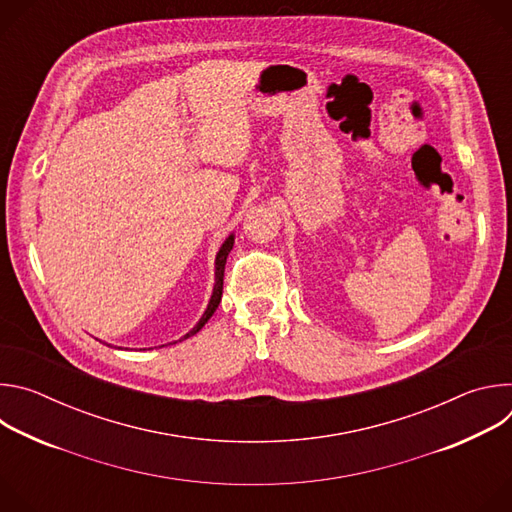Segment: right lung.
Segmentation results:
<instances>
[{"label": "right lung", "instance_id": "add662e5", "mask_svg": "<svg viewBox=\"0 0 512 512\" xmlns=\"http://www.w3.org/2000/svg\"><path fill=\"white\" fill-rule=\"evenodd\" d=\"M233 243H235V237L233 235H229V239L223 243V247L218 249V253H216V271H214V275H216V281H214V289H212V296H210V302H208V308H206V312L202 314V318H200V322L184 336V338H180V340H186V338H190V336H194L208 320H210V316L216 312V308H218V304H221V298H223V277H225V265H227V257H229V253H231V249H233Z\"/></svg>", "mask_w": 512, "mask_h": 512}]
</instances>
